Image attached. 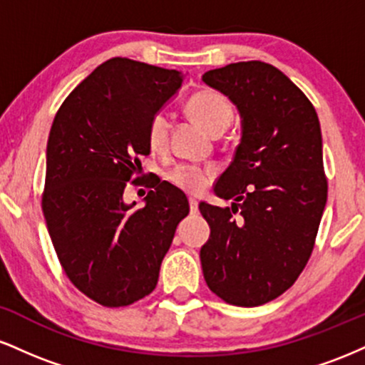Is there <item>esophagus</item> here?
Returning a JSON list of instances; mask_svg holds the SVG:
<instances>
[{
  "mask_svg": "<svg viewBox=\"0 0 365 365\" xmlns=\"http://www.w3.org/2000/svg\"><path fill=\"white\" fill-rule=\"evenodd\" d=\"M188 202H190V215H197V211H199V202H197L195 199H190Z\"/></svg>",
  "mask_w": 365,
  "mask_h": 365,
  "instance_id": "obj_1",
  "label": "esophagus"
}]
</instances>
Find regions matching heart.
Here are the masks:
<instances>
[{"instance_id": "obj_1", "label": "heart", "mask_w": 365, "mask_h": 365, "mask_svg": "<svg viewBox=\"0 0 365 365\" xmlns=\"http://www.w3.org/2000/svg\"><path fill=\"white\" fill-rule=\"evenodd\" d=\"M187 111L211 133H223L232 125L235 110L232 103L221 92L212 89L197 91L188 98ZM170 135V120L165 113H156L149 120L148 125V142L153 150H163L168 145ZM170 182L190 192V194H200L209 187L215 178V171L211 168H200L194 165H178L171 170L168 175Z\"/></svg>"}]
</instances>
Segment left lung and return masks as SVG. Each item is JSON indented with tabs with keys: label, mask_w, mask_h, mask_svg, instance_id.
<instances>
[{
	"label": "left lung",
	"mask_w": 365,
	"mask_h": 365,
	"mask_svg": "<svg viewBox=\"0 0 365 365\" xmlns=\"http://www.w3.org/2000/svg\"><path fill=\"white\" fill-rule=\"evenodd\" d=\"M202 81L242 116L235 158L215 187L235 202L199 204L211 228L200 249L204 279L225 302L257 307L287 292L312 254L328 199L319 118L269 63H230Z\"/></svg>",
	"instance_id": "obj_1"
}]
</instances>
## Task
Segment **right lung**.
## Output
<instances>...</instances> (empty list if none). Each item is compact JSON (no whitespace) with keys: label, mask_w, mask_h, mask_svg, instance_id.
<instances>
[{"label":"right lung","mask_w":365,"mask_h":365,"mask_svg":"<svg viewBox=\"0 0 365 365\" xmlns=\"http://www.w3.org/2000/svg\"><path fill=\"white\" fill-rule=\"evenodd\" d=\"M183 75L111 58L70 92L46 150L43 211L54 250L75 287L104 307H125L156 288L175 230L190 211L180 188L150 177L145 206L123 202L150 153L149 120Z\"/></svg>","instance_id":"add662e5"}]
</instances>
